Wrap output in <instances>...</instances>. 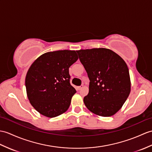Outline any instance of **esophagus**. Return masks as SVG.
<instances>
[{
	"instance_id": "1",
	"label": "esophagus",
	"mask_w": 152,
	"mask_h": 152,
	"mask_svg": "<svg viewBox=\"0 0 152 152\" xmlns=\"http://www.w3.org/2000/svg\"><path fill=\"white\" fill-rule=\"evenodd\" d=\"M77 89H78V90H81V89H82V88H83V85H82V86H81L77 87Z\"/></svg>"
}]
</instances>
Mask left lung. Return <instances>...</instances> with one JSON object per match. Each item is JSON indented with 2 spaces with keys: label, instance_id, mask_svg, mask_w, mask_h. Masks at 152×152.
Returning a JSON list of instances; mask_svg holds the SVG:
<instances>
[{
  "label": "left lung",
  "instance_id": "obj_1",
  "mask_svg": "<svg viewBox=\"0 0 152 152\" xmlns=\"http://www.w3.org/2000/svg\"><path fill=\"white\" fill-rule=\"evenodd\" d=\"M90 82L84 104L94 114L111 116L122 107L131 91L129 69L124 60L108 48L76 51Z\"/></svg>",
  "mask_w": 152,
  "mask_h": 152
}]
</instances>
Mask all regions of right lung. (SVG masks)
I'll return each instance as SVG.
<instances>
[{
  "instance_id": "obj_1",
  "label": "right lung",
  "mask_w": 152,
  "mask_h": 152,
  "mask_svg": "<svg viewBox=\"0 0 152 152\" xmlns=\"http://www.w3.org/2000/svg\"><path fill=\"white\" fill-rule=\"evenodd\" d=\"M77 59L75 50H58L45 53L31 65L25 78L26 94L42 115L53 118L67 111L76 93L69 69Z\"/></svg>"
}]
</instances>
